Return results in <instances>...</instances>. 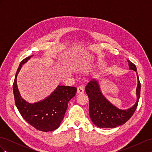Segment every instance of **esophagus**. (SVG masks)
I'll return each instance as SVG.
<instances>
[{
    "label": "esophagus",
    "mask_w": 152,
    "mask_h": 152,
    "mask_svg": "<svg viewBox=\"0 0 152 152\" xmlns=\"http://www.w3.org/2000/svg\"><path fill=\"white\" fill-rule=\"evenodd\" d=\"M77 94H83L84 93V88L82 86H79L77 87Z\"/></svg>",
    "instance_id": "esophagus-1"
}]
</instances>
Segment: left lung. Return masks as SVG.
<instances>
[{
  "instance_id": "left-lung-1",
  "label": "left lung",
  "mask_w": 152,
  "mask_h": 152,
  "mask_svg": "<svg viewBox=\"0 0 152 152\" xmlns=\"http://www.w3.org/2000/svg\"><path fill=\"white\" fill-rule=\"evenodd\" d=\"M127 62L130 70L136 72L137 69L134 64L129 60ZM137 101L132 107L126 110L119 109L108 102L101 91L97 81L93 79L89 82L85 90L89 97L90 118L94 125L100 128H115L123 125L129 120L137 107L140 97L141 84L137 73Z\"/></svg>"
}]
</instances>
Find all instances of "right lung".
Returning <instances> with one entry per match:
<instances>
[{"mask_svg":"<svg viewBox=\"0 0 152 152\" xmlns=\"http://www.w3.org/2000/svg\"><path fill=\"white\" fill-rule=\"evenodd\" d=\"M32 56L25 58L18 67L13 83V93L18 111L31 126L40 131H52L59 127L65 116L70 100L75 96V87L58 86L45 99L35 103H29L21 98L17 86V75L22 65Z\"/></svg>","mask_w":152,"mask_h":152,"instance_id":"obj_1","label":"right lung"}]
</instances>
